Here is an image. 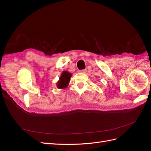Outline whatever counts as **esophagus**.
Listing matches in <instances>:
<instances>
[{"mask_svg": "<svg viewBox=\"0 0 151 151\" xmlns=\"http://www.w3.org/2000/svg\"><path fill=\"white\" fill-rule=\"evenodd\" d=\"M86 71H87L86 69H82V70H80V72L82 73H85Z\"/></svg>", "mask_w": 151, "mask_h": 151, "instance_id": "34e87169", "label": "esophagus"}]
</instances>
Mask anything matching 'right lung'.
I'll return each instance as SVG.
<instances>
[{
	"label": "right lung",
	"instance_id": "1",
	"mask_svg": "<svg viewBox=\"0 0 151 151\" xmlns=\"http://www.w3.org/2000/svg\"><path fill=\"white\" fill-rule=\"evenodd\" d=\"M72 76L71 73L68 71H63L62 75L60 77L58 82L57 83V86L58 89L66 88L68 87L69 82L70 81V78Z\"/></svg>",
	"mask_w": 151,
	"mask_h": 151
}]
</instances>
